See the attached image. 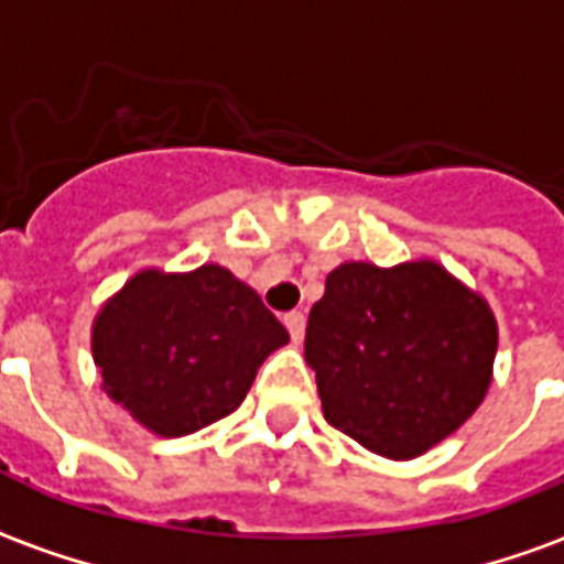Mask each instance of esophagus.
<instances>
[{
    "label": "esophagus",
    "instance_id": "esophagus-1",
    "mask_svg": "<svg viewBox=\"0 0 564 564\" xmlns=\"http://www.w3.org/2000/svg\"><path fill=\"white\" fill-rule=\"evenodd\" d=\"M283 325H286V330H290L292 343H301V339H304L307 318H304V313H301V310H292V313H286V316H283Z\"/></svg>",
    "mask_w": 564,
    "mask_h": 564
}]
</instances>
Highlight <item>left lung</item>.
Here are the masks:
<instances>
[{
	"instance_id": "obj_1",
	"label": "left lung",
	"mask_w": 564,
	"mask_h": 564,
	"mask_svg": "<svg viewBox=\"0 0 564 564\" xmlns=\"http://www.w3.org/2000/svg\"><path fill=\"white\" fill-rule=\"evenodd\" d=\"M498 322L433 260L327 274L304 339L325 419L389 459H412L471 419L489 392Z\"/></svg>"
}]
</instances>
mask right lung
I'll list each match as a JSON object with an SVG mask.
<instances>
[{"label": "right lung", "mask_w": 564, "mask_h": 564, "mask_svg": "<svg viewBox=\"0 0 564 564\" xmlns=\"http://www.w3.org/2000/svg\"><path fill=\"white\" fill-rule=\"evenodd\" d=\"M286 343L260 295L216 263L184 274L143 269L93 322L101 389L166 438L230 415Z\"/></svg>", "instance_id": "obj_1"}]
</instances>
